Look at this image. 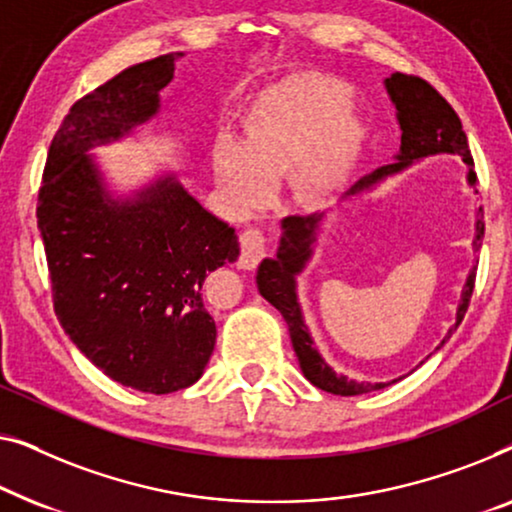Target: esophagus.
I'll use <instances>...</instances> for the list:
<instances>
[{
    "label": "esophagus",
    "mask_w": 512,
    "mask_h": 512,
    "mask_svg": "<svg viewBox=\"0 0 512 512\" xmlns=\"http://www.w3.org/2000/svg\"><path fill=\"white\" fill-rule=\"evenodd\" d=\"M241 243V255H239V269H255V266L262 262V257L266 253V236L262 229L257 227H248L243 229L239 236Z\"/></svg>",
    "instance_id": "34e87169"
}]
</instances>
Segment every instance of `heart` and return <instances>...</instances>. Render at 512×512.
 I'll list each match as a JSON object with an SVG mask.
<instances>
[{
    "label": "heart",
    "mask_w": 512,
    "mask_h": 512,
    "mask_svg": "<svg viewBox=\"0 0 512 512\" xmlns=\"http://www.w3.org/2000/svg\"><path fill=\"white\" fill-rule=\"evenodd\" d=\"M348 99L343 83L313 74L266 88L243 115L241 143L222 136L213 146V174L229 201L241 211L255 208L285 176L299 197H331L364 143Z\"/></svg>",
    "instance_id": "1"
}]
</instances>
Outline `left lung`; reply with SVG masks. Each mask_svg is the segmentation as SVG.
Here are the masks:
<instances>
[{"instance_id": "8db88e82", "label": "left lung", "mask_w": 512, "mask_h": 512, "mask_svg": "<svg viewBox=\"0 0 512 512\" xmlns=\"http://www.w3.org/2000/svg\"><path fill=\"white\" fill-rule=\"evenodd\" d=\"M385 88L390 92L394 106H397V118L401 127V148L397 155V162L385 164L373 171V174L364 176L362 181H357L350 187L352 194H359L369 190L380 181H385L387 176H394L410 167L415 160L422 157L438 155V153H450L459 155L469 164V183H475L473 174V157L469 150V139H466L462 120L455 113V109L438 95L436 88L424 81L420 76H408V74H392L385 81ZM482 211V208H480ZM322 213L318 215H287L283 220V236H280L278 253L273 259H264L259 264L257 271V287L259 294L269 301L271 306H276L290 327L292 348L299 357V366L304 371V376L311 380L315 387L325 390L329 394H341V397H357V394H366L373 390H383L390 383H357L336 373L331 366L322 359V355L315 350V341L308 334V327L304 325V315H301L299 301H297V273L304 271V266L313 255V243L318 236ZM482 234H485V222L480 218L475 220V241L473 248H480ZM475 271L478 264L473 266L469 278H466L464 292H462V304L457 308V325L464 320L466 308H469L473 287H475ZM455 325V327H457ZM452 329L448 331L450 338ZM445 338L441 345L445 343ZM397 383V380H394Z\"/></svg>"}]
</instances>
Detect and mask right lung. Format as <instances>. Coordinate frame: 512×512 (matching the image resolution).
I'll return each instance as SVG.
<instances>
[{"label":"right lung","instance_id":"right-lung-1","mask_svg":"<svg viewBox=\"0 0 512 512\" xmlns=\"http://www.w3.org/2000/svg\"><path fill=\"white\" fill-rule=\"evenodd\" d=\"M181 55L134 64L71 106L37 204L62 329L115 383L148 394L185 390L204 373L215 320L201 287L239 257V241L174 176L113 199L88 150L153 118Z\"/></svg>","mask_w":512,"mask_h":512}]
</instances>
